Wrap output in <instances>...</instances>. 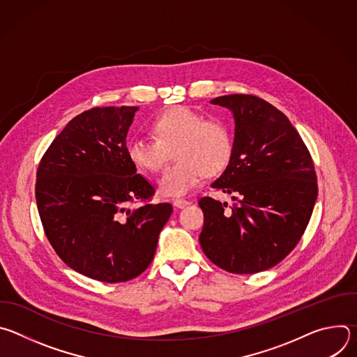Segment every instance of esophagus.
Segmentation results:
<instances>
[{
  "label": "esophagus",
  "instance_id": "1",
  "mask_svg": "<svg viewBox=\"0 0 357 357\" xmlns=\"http://www.w3.org/2000/svg\"><path fill=\"white\" fill-rule=\"evenodd\" d=\"M189 200H186V199H175L174 200V206L175 208H178V209H183L185 206H188L189 205Z\"/></svg>",
  "mask_w": 357,
  "mask_h": 357
}]
</instances>
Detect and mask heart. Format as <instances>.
Here are the masks:
<instances>
[{
    "mask_svg": "<svg viewBox=\"0 0 357 357\" xmlns=\"http://www.w3.org/2000/svg\"><path fill=\"white\" fill-rule=\"evenodd\" d=\"M157 141L131 139L127 155L138 171L157 174L171 158L176 162L158 181L165 196H182L195 189L205 175L222 172L231 157L233 139L219 119H203L189 107L175 106L158 116L151 126Z\"/></svg>",
    "mask_w": 357,
    "mask_h": 357,
    "instance_id": "b5f03b06",
    "label": "heart"
}]
</instances>
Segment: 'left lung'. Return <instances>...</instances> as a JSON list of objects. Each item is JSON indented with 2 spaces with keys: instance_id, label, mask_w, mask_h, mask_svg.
Instances as JSON below:
<instances>
[{
  "instance_id": "1",
  "label": "left lung",
  "mask_w": 357,
  "mask_h": 357,
  "mask_svg": "<svg viewBox=\"0 0 357 357\" xmlns=\"http://www.w3.org/2000/svg\"><path fill=\"white\" fill-rule=\"evenodd\" d=\"M234 117L231 157L212 188L233 193L227 208L202 197L199 241L206 257L233 274H254L282 261L307 229L318 196L307 145L284 113L251 94L211 101Z\"/></svg>"
}]
</instances>
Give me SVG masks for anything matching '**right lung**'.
<instances>
[{"label":"right lung","instance_id":"1","mask_svg":"<svg viewBox=\"0 0 357 357\" xmlns=\"http://www.w3.org/2000/svg\"><path fill=\"white\" fill-rule=\"evenodd\" d=\"M138 107H94L68 123L43 154L35 197L45 234L75 271L124 282L151 264L169 203H149L155 189L127 155ZM144 206L132 208V202Z\"/></svg>","mask_w":357,"mask_h":357}]
</instances>
